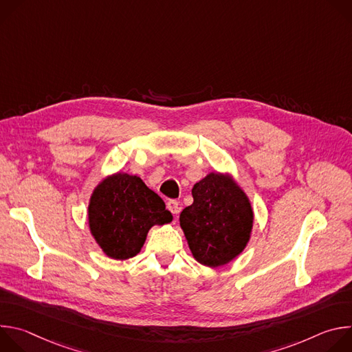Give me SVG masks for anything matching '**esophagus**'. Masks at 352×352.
Instances as JSON below:
<instances>
[{
  "mask_svg": "<svg viewBox=\"0 0 352 352\" xmlns=\"http://www.w3.org/2000/svg\"><path fill=\"white\" fill-rule=\"evenodd\" d=\"M167 209H168L174 216H177V214L179 213V204L177 202V200L171 199V200H168V202H167Z\"/></svg>",
  "mask_w": 352,
  "mask_h": 352,
  "instance_id": "obj_1",
  "label": "esophagus"
}]
</instances>
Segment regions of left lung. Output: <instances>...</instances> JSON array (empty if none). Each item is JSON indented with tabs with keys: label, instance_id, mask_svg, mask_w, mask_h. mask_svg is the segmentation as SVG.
<instances>
[{
	"label": "left lung",
	"instance_id": "obj_1",
	"mask_svg": "<svg viewBox=\"0 0 352 352\" xmlns=\"http://www.w3.org/2000/svg\"><path fill=\"white\" fill-rule=\"evenodd\" d=\"M193 204L179 214L193 258L208 267L235 259L254 227V210L246 193L230 175L210 173L192 188Z\"/></svg>",
	"mask_w": 352,
	"mask_h": 352
}]
</instances>
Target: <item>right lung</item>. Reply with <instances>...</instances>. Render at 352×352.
I'll return each instance as SVG.
<instances>
[{"label": "right lung", "instance_id": "add662e5", "mask_svg": "<svg viewBox=\"0 0 352 352\" xmlns=\"http://www.w3.org/2000/svg\"><path fill=\"white\" fill-rule=\"evenodd\" d=\"M87 220L103 252L111 259L125 261L140 252L150 228L171 223L173 214L139 177L117 173L94 188Z\"/></svg>", "mask_w": 352, "mask_h": 352}]
</instances>
